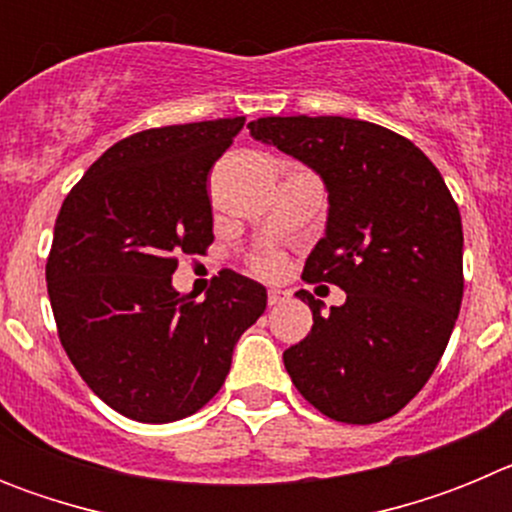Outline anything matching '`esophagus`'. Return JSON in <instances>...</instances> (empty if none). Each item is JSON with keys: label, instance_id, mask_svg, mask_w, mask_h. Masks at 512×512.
I'll use <instances>...</instances> for the list:
<instances>
[{"label": "esophagus", "instance_id": "obj_1", "mask_svg": "<svg viewBox=\"0 0 512 512\" xmlns=\"http://www.w3.org/2000/svg\"><path fill=\"white\" fill-rule=\"evenodd\" d=\"M266 300H269L271 307H277L282 305L284 300H289V292H284V289H269V297H266Z\"/></svg>", "mask_w": 512, "mask_h": 512}]
</instances>
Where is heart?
Instances as JSON below:
<instances>
[{
	"instance_id": "1",
	"label": "heart",
	"mask_w": 512,
	"mask_h": 512,
	"mask_svg": "<svg viewBox=\"0 0 512 512\" xmlns=\"http://www.w3.org/2000/svg\"><path fill=\"white\" fill-rule=\"evenodd\" d=\"M284 264H287V259H284V253L277 251V248H266V251H259L251 259V269L256 271L259 277L266 279L279 277L284 271Z\"/></svg>"
}]
</instances>
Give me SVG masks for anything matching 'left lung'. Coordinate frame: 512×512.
<instances>
[{"instance_id": "left-lung-1", "label": "left lung", "mask_w": 512, "mask_h": 512, "mask_svg": "<svg viewBox=\"0 0 512 512\" xmlns=\"http://www.w3.org/2000/svg\"><path fill=\"white\" fill-rule=\"evenodd\" d=\"M251 135L318 171L328 187L325 235L307 284H336L341 307L312 310V330L284 366L312 408L369 425L400 413L431 379L464 295L461 215L413 140L348 117H259Z\"/></svg>"}]
</instances>
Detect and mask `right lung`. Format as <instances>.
Instances as JSON below:
<instances>
[{
    "label": "right lung",
    "mask_w": 512,
    "mask_h": 512,
    "mask_svg": "<svg viewBox=\"0 0 512 512\" xmlns=\"http://www.w3.org/2000/svg\"><path fill=\"white\" fill-rule=\"evenodd\" d=\"M246 117L140 130L74 184L45 264L58 338L89 390L125 418L197 413L230 372L233 346L266 310V289L223 269L202 302L179 295V256H205L207 176Z\"/></svg>",
    "instance_id": "add662e5"
}]
</instances>
